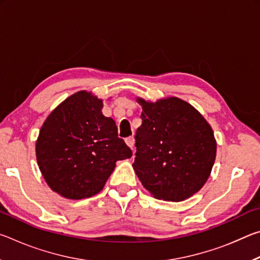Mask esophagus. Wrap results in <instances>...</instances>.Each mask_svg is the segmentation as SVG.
I'll return each mask as SVG.
<instances>
[{"mask_svg":"<svg viewBox=\"0 0 260 260\" xmlns=\"http://www.w3.org/2000/svg\"><path fill=\"white\" fill-rule=\"evenodd\" d=\"M125 142L131 149H133V147H134V138H133V136H128V138H126Z\"/></svg>","mask_w":260,"mask_h":260,"instance_id":"1","label":"esophagus"}]
</instances>
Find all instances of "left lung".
<instances>
[{"label": "left lung", "instance_id": "8db88e82", "mask_svg": "<svg viewBox=\"0 0 260 260\" xmlns=\"http://www.w3.org/2000/svg\"><path fill=\"white\" fill-rule=\"evenodd\" d=\"M141 125L133 167L156 199L181 202L204 186L215 160L217 142L203 116L178 98L157 102L136 99Z\"/></svg>", "mask_w": 260, "mask_h": 260}]
</instances>
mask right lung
I'll return each mask as SVG.
<instances>
[{
	"instance_id": "add662e5",
	"label": "right lung",
	"mask_w": 260,
	"mask_h": 260,
	"mask_svg": "<svg viewBox=\"0 0 260 260\" xmlns=\"http://www.w3.org/2000/svg\"><path fill=\"white\" fill-rule=\"evenodd\" d=\"M103 101L78 91L52 111L35 146L39 169L51 190L70 200L88 199L102 190L116 161L132 157L118 138L112 118L102 113Z\"/></svg>"
}]
</instances>
